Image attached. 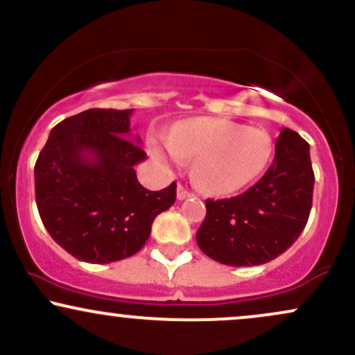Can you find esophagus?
Instances as JSON below:
<instances>
[{"label":"esophagus","mask_w":355,"mask_h":355,"mask_svg":"<svg viewBox=\"0 0 355 355\" xmlns=\"http://www.w3.org/2000/svg\"><path fill=\"white\" fill-rule=\"evenodd\" d=\"M189 197H193V193H191L189 189H185L183 185H178V189H177V198H178V200H185V198H189Z\"/></svg>","instance_id":"34e87169"}]
</instances>
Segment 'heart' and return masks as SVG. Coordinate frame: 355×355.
<instances>
[{
  "label": "heart",
  "mask_w": 355,
  "mask_h": 355,
  "mask_svg": "<svg viewBox=\"0 0 355 355\" xmlns=\"http://www.w3.org/2000/svg\"><path fill=\"white\" fill-rule=\"evenodd\" d=\"M148 148L162 164L193 162L202 190L229 195L266 172L274 141L266 130L227 118H189L173 125L168 138L150 137Z\"/></svg>",
  "instance_id": "b5f03b06"
}]
</instances>
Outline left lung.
<instances>
[{"label":"left lung","mask_w":355,"mask_h":355,"mask_svg":"<svg viewBox=\"0 0 355 355\" xmlns=\"http://www.w3.org/2000/svg\"><path fill=\"white\" fill-rule=\"evenodd\" d=\"M313 180L309 144L294 130L282 128L274 164L254 187L237 197L205 202L198 247L223 266L270 262L302 234L312 209Z\"/></svg>","instance_id":"left-lung-1"}]
</instances>
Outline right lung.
Wrapping results in <instances>:
<instances>
[{
  "label": "right lung",
  "instance_id": "1",
  "mask_svg": "<svg viewBox=\"0 0 355 355\" xmlns=\"http://www.w3.org/2000/svg\"><path fill=\"white\" fill-rule=\"evenodd\" d=\"M132 113L92 108L64 118L36 160L35 193L43 225L83 262L110 263L135 255L155 217L177 198L175 182L160 191L138 182L135 165L146 153L140 138L128 140Z\"/></svg>",
  "mask_w": 355,
  "mask_h": 355
}]
</instances>
